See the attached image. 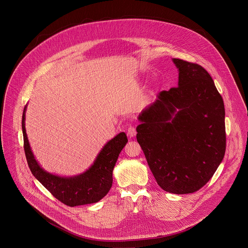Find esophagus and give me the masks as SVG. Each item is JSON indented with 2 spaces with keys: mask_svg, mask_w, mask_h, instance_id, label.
Listing matches in <instances>:
<instances>
[{
  "mask_svg": "<svg viewBox=\"0 0 248 248\" xmlns=\"http://www.w3.org/2000/svg\"><path fill=\"white\" fill-rule=\"evenodd\" d=\"M136 134H137L136 128H135L133 125H130V126L128 127V130H127V135H128V137H129L130 139H132V138H134V137L136 136Z\"/></svg>",
  "mask_w": 248,
  "mask_h": 248,
  "instance_id": "esophagus-1",
  "label": "esophagus"
}]
</instances>
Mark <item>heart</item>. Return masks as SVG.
I'll return each mask as SVG.
<instances>
[{"mask_svg": "<svg viewBox=\"0 0 248 248\" xmlns=\"http://www.w3.org/2000/svg\"><path fill=\"white\" fill-rule=\"evenodd\" d=\"M105 119H106V118H105Z\"/></svg>", "mask_w": 248, "mask_h": 248, "instance_id": "obj_1", "label": "heart"}]
</instances>
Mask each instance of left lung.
I'll list each match as a JSON object with an SVG mask.
<instances>
[{
	"instance_id": "left-lung-1",
	"label": "left lung",
	"mask_w": 248,
	"mask_h": 248,
	"mask_svg": "<svg viewBox=\"0 0 248 248\" xmlns=\"http://www.w3.org/2000/svg\"><path fill=\"white\" fill-rule=\"evenodd\" d=\"M178 87L158 93L139 116L137 140L157 184L190 194L213 177L226 148L224 104L202 66L173 59Z\"/></svg>"
}]
</instances>
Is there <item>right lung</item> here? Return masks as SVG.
I'll return each instance as SVG.
<instances>
[{
  "mask_svg": "<svg viewBox=\"0 0 248 248\" xmlns=\"http://www.w3.org/2000/svg\"><path fill=\"white\" fill-rule=\"evenodd\" d=\"M26 108L22 118L24 149L32 175L53 197L68 206L91 204L103 199L111 187L112 170L118 155L128 142L126 134L120 133L108 142L85 173L75 177H58L46 172L36 161L26 133Z\"/></svg>",
  "mask_w": 248,
  "mask_h": 248,
  "instance_id": "obj_1",
  "label": "right lung"
}]
</instances>
